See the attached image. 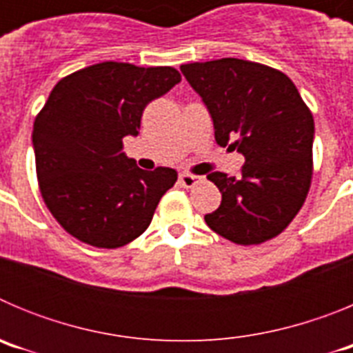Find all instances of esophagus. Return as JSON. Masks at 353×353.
<instances>
[{
  "mask_svg": "<svg viewBox=\"0 0 353 353\" xmlns=\"http://www.w3.org/2000/svg\"><path fill=\"white\" fill-rule=\"evenodd\" d=\"M179 182L182 183L183 187H187V189H191V187H194L196 183H198V176H194V174L191 173H180Z\"/></svg>",
  "mask_w": 353,
  "mask_h": 353,
  "instance_id": "1",
  "label": "esophagus"
}]
</instances>
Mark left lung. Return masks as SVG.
<instances>
[{
    "mask_svg": "<svg viewBox=\"0 0 353 353\" xmlns=\"http://www.w3.org/2000/svg\"><path fill=\"white\" fill-rule=\"evenodd\" d=\"M182 74L214 121L215 141L245 157L242 173L214 171L210 230L240 245L261 244L292 223L313 174L314 120L286 74L239 58L187 63Z\"/></svg>",
    "mask_w": 353,
    "mask_h": 353,
    "instance_id": "obj_1",
    "label": "left lung"
}]
</instances>
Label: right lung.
<instances>
[{
  "label": "right lung",
  "mask_w": 353,
  "mask_h": 353,
  "mask_svg": "<svg viewBox=\"0 0 353 353\" xmlns=\"http://www.w3.org/2000/svg\"><path fill=\"white\" fill-rule=\"evenodd\" d=\"M182 81L173 67L102 61L63 77L35 118L33 150L42 198L81 242L114 249L138 239L176 171H145L123 148L150 102Z\"/></svg>",
  "instance_id": "right-lung-1"
}]
</instances>
